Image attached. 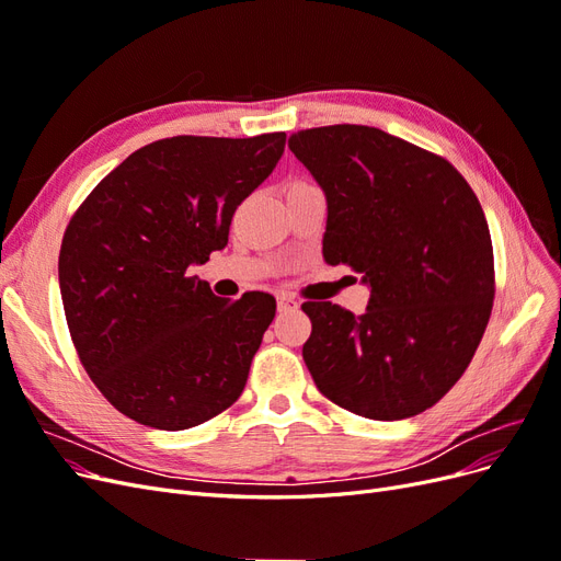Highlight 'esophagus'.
Segmentation results:
<instances>
[{
  "mask_svg": "<svg viewBox=\"0 0 561 561\" xmlns=\"http://www.w3.org/2000/svg\"><path fill=\"white\" fill-rule=\"evenodd\" d=\"M297 309H299V304L293 297H287V295L278 297V311L280 313H290V311H297Z\"/></svg>",
  "mask_w": 561,
  "mask_h": 561,
  "instance_id": "34e87169",
  "label": "esophagus"
}]
</instances>
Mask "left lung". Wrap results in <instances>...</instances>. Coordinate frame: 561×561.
Listing matches in <instances>:
<instances>
[{
  "instance_id": "left-lung-1",
  "label": "left lung",
  "mask_w": 561,
  "mask_h": 561,
  "mask_svg": "<svg viewBox=\"0 0 561 561\" xmlns=\"http://www.w3.org/2000/svg\"><path fill=\"white\" fill-rule=\"evenodd\" d=\"M290 149L328 201L322 257L369 287L360 316L304 304V363L353 414L416 416L461 379L489 322L494 250L480 201L449 161L371 126L299 130Z\"/></svg>"
}]
</instances>
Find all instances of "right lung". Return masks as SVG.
I'll return each instance as SVG.
<instances>
[{"label": "right lung", "instance_id": "right-lung-1", "mask_svg": "<svg viewBox=\"0 0 561 561\" xmlns=\"http://www.w3.org/2000/svg\"><path fill=\"white\" fill-rule=\"evenodd\" d=\"M283 149L285 133L151 142L72 217L58 260L65 318L81 365L128 419L184 431L243 393L276 299L225 301L190 266L227 245L236 208Z\"/></svg>", "mask_w": 561, "mask_h": 561}]
</instances>
